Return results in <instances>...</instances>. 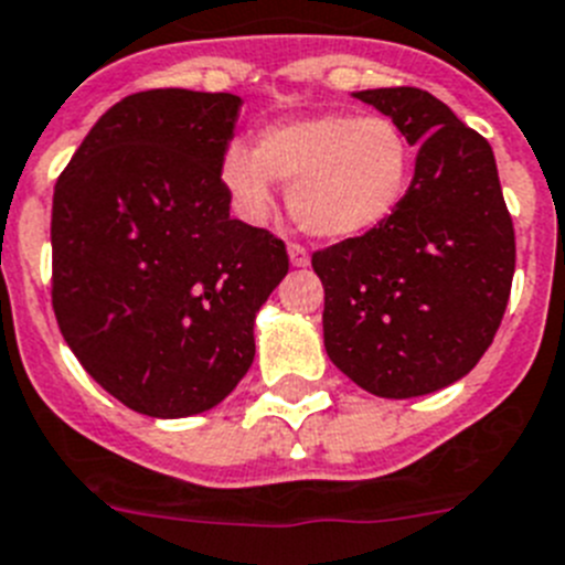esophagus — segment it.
<instances>
[{"instance_id": "obj_1", "label": "esophagus", "mask_w": 565, "mask_h": 565, "mask_svg": "<svg viewBox=\"0 0 565 565\" xmlns=\"http://www.w3.org/2000/svg\"><path fill=\"white\" fill-rule=\"evenodd\" d=\"M289 264H292V267H307L309 264L307 247L298 245V242H292V245H289Z\"/></svg>"}]
</instances>
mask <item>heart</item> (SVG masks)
I'll return each mask as SVG.
<instances>
[{
  "label": "heart",
  "mask_w": 565,
  "mask_h": 565,
  "mask_svg": "<svg viewBox=\"0 0 565 565\" xmlns=\"http://www.w3.org/2000/svg\"><path fill=\"white\" fill-rule=\"evenodd\" d=\"M222 180L245 216L262 220L278 182L289 188V213L307 233L329 242L377 231L399 211L414 180V146L383 115L323 111L267 126L256 149L233 143Z\"/></svg>",
  "instance_id": "1"
}]
</instances>
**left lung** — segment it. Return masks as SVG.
<instances>
[{
    "mask_svg": "<svg viewBox=\"0 0 565 565\" xmlns=\"http://www.w3.org/2000/svg\"><path fill=\"white\" fill-rule=\"evenodd\" d=\"M416 146L411 191L377 231L312 253L323 345L385 399L434 394L490 349L515 273V231L479 131L416 86L354 93Z\"/></svg>",
    "mask_w": 565,
    "mask_h": 565,
    "instance_id": "left-lung-1",
    "label": "left lung"
}]
</instances>
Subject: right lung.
Wrapping results in <instances>:
<instances>
[{
    "label": "right lung",
    "mask_w": 565,
    "mask_h": 565,
    "mask_svg": "<svg viewBox=\"0 0 565 565\" xmlns=\"http://www.w3.org/2000/svg\"><path fill=\"white\" fill-rule=\"evenodd\" d=\"M242 98L149 89L100 115L53 194V309L86 374L137 414L220 405L287 247L231 216L222 160Z\"/></svg>",
    "instance_id": "right-lung-1"
}]
</instances>
